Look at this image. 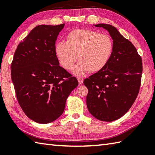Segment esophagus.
<instances>
[{
	"mask_svg": "<svg viewBox=\"0 0 155 155\" xmlns=\"http://www.w3.org/2000/svg\"><path fill=\"white\" fill-rule=\"evenodd\" d=\"M77 80L78 81V83H79L80 84H82L83 83V78L82 77H78Z\"/></svg>",
	"mask_w": 155,
	"mask_h": 155,
	"instance_id": "1",
	"label": "esophagus"
}]
</instances>
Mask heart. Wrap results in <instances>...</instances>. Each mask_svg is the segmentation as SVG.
<instances>
[{
    "mask_svg": "<svg viewBox=\"0 0 155 155\" xmlns=\"http://www.w3.org/2000/svg\"><path fill=\"white\" fill-rule=\"evenodd\" d=\"M113 49L110 36L88 29L72 31L67 35V42L59 41L55 45L56 54L66 70L73 67L78 55L80 61L73 70L77 75L101 71L109 61Z\"/></svg>",
    "mask_w": 155,
    "mask_h": 155,
    "instance_id": "heart-1",
    "label": "heart"
}]
</instances>
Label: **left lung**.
I'll use <instances>...</instances> for the list:
<instances>
[{
    "mask_svg": "<svg viewBox=\"0 0 155 155\" xmlns=\"http://www.w3.org/2000/svg\"><path fill=\"white\" fill-rule=\"evenodd\" d=\"M94 26L109 32L114 49L104 67L84 80L88 90L87 105L94 117L111 122L123 117L136 100L141 84L142 58L132 42L113 26Z\"/></svg>",
    "mask_w": 155,
    "mask_h": 155,
    "instance_id": "1",
    "label": "left lung"
}]
</instances>
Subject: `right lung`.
<instances>
[{"label": "right lung", "instance_id": "1", "mask_svg": "<svg viewBox=\"0 0 155 155\" xmlns=\"http://www.w3.org/2000/svg\"><path fill=\"white\" fill-rule=\"evenodd\" d=\"M64 26H37L18 44L11 63V78L19 105L38 123L57 119L69 94L78 84L76 77L60 67L55 52V42Z\"/></svg>", "mask_w": 155, "mask_h": 155}]
</instances>
